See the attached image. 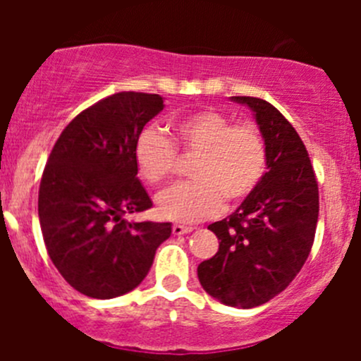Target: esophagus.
<instances>
[{"label": "esophagus", "mask_w": 361, "mask_h": 361, "mask_svg": "<svg viewBox=\"0 0 361 361\" xmlns=\"http://www.w3.org/2000/svg\"><path fill=\"white\" fill-rule=\"evenodd\" d=\"M194 231V227H188V225H173V234L174 235H181V234H190Z\"/></svg>", "instance_id": "34e87169"}]
</instances>
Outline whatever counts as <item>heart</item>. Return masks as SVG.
<instances>
[{
	"label": "heart",
	"instance_id": "1",
	"mask_svg": "<svg viewBox=\"0 0 361 361\" xmlns=\"http://www.w3.org/2000/svg\"><path fill=\"white\" fill-rule=\"evenodd\" d=\"M173 140L152 129L141 130L134 143V162L150 185L173 180L180 157L195 159L192 183L164 192L157 201L166 220L194 224L224 209L225 199L239 204L250 197L267 171V145L251 123H235L216 110H201L178 118Z\"/></svg>",
	"mask_w": 361,
	"mask_h": 361
}]
</instances>
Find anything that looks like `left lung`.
<instances>
[{
    "mask_svg": "<svg viewBox=\"0 0 361 361\" xmlns=\"http://www.w3.org/2000/svg\"><path fill=\"white\" fill-rule=\"evenodd\" d=\"M253 111L267 145V173L241 206L211 224L220 241L197 276L211 297L251 309L281 293L311 253L319 194L305 145L278 108L258 97L234 96Z\"/></svg>",
    "mask_w": 361,
    "mask_h": 361,
    "instance_id": "obj_1",
    "label": "left lung"
}]
</instances>
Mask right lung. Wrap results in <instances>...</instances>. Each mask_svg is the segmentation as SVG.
<instances>
[{
	"instance_id": "obj_1",
	"label": "right lung",
	"mask_w": 361,
	"mask_h": 361,
	"mask_svg": "<svg viewBox=\"0 0 361 361\" xmlns=\"http://www.w3.org/2000/svg\"><path fill=\"white\" fill-rule=\"evenodd\" d=\"M164 110L159 94L118 92L75 116L43 169L38 216L50 260L80 293L113 298L136 288L171 224L123 220L150 209L134 143Z\"/></svg>"
}]
</instances>
